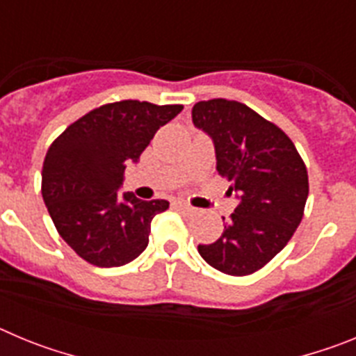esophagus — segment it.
Instances as JSON below:
<instances>
[{"label":"esophagus","instance_id":"obj_1","mask_svg":"<svg viewBox=\"0 0 356 356\" xmlns=\"http://www.w3.org/2000/svg\"><path fill=\"white\" fill-rule=\"evenodd\" d=\"M176 209L180 210L181 213H193L194 212V207H191L188 203H185V201H176Z\"/></svg>","mask_w":356,"mask_h":356}]
</instances>
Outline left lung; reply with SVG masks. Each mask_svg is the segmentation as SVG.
Here are the masks:
<instances>
[{"label":"left lung","instance_id":"left-lung-1","mask_svg":"<svg viewBox=\"0 0 356 356\" xmlns=\"http://www.w3.org/2000/svg\"><path fill=\"white\" fill-rule=\"evenodd\" d=\"M193 122L212 139L216 169L232 181L229 193L238 200L221 237L197 251L225 275H251L275 259L300 226L307 168L287 135L244 103L200 102Z\"/></svg>","mask_w":356,"mask_h":356}]
</instances>
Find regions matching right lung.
<instances>
[{"label": "right lung", "mask_w": 356, "mask_h": 356, "mask_svg": "<svg viewBox=\"0 0 356 356\" xmlns=\"http://www.w3.org/2000/svg\"><path fill=\"white\" fill-rule=\"evenodd\" d=\"M181 105L124 99L65 128L42 165V197L60 237L97 267H119L146 250L151 221L169 201L119 194L127 162L139 156Z\"/></svg>", "instance_id": "right-lung-1"}]
</instances>
